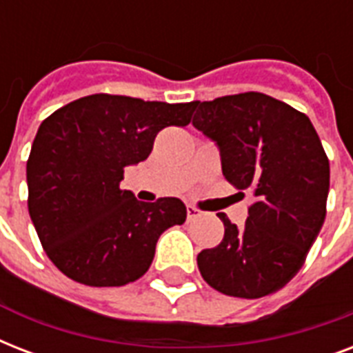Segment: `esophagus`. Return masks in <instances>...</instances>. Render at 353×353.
<instances>
[{"label": "esophagus", "mask_w": 353, "mask_h": 353, "mask_svg": "<svg viewBox=\"0 0 353 353\" xmlns=\"http://www.w3.org/2000/svg\"><path fill=\"white\" fill-rule=\"evenodd\" d=\"M199 216H201V210L196 209V207H192V205H188V207H187V218H188V221L196 220V218H199Z\"/></svg>", "instance_id": "obj_1"}]
</instances>
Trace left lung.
Wrapping results in <instances>:
<instances>
[{"instance_id": "8db88e82", "label": "left lung", "mask_w": 353, "mask_h": 353, "mask_svg": "<svg viewBox=\"0 0 353 353\" xmlns=\"http://www.w3.org/2000/svg\"><path fill=\"white\" fill-rule=\"evenodd\" d=\"M194 110V128L216 143L227 181L254 196L241 229L220 214L225 234L199 252V273L223 295L274 293L299 273L326 218L321 139L304 113L256 91L196 101Z\"/></svg>"}]
</instances>
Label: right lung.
<instances>
[{"mask_svg":"<svg viewBox=\"0 0 353 353\" xmlns=\"http://www.w3.org/2000/svg\"><path fill=\"white\" fill-rule=\"evenodd\" d=\"M194 102L82 97L41 122L27 161L29 214L51 262L80 284H130L152 265L155 243L187 220L177 198L144 203L121 190L166 126H187Z\"/></svg>","mask_w":353,"mask_h":353,"instance_id":"1","label":"right lung"}]
</instances>
